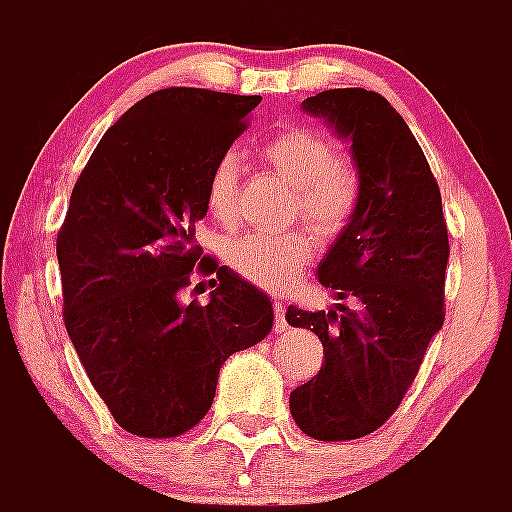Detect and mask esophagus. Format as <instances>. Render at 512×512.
I'll list each match as a JSON object with an SVG mask.
<instances>
[{"mask_svg":"<svg viewBox=\"0 0 512 512\" xmlns=\"http://www.w3.org/2000/svg\"><path fill=\"white\" fill-rule=\"evenodd\" d=\"M284 312H287V305L279 300H274V315H277V330L287 328V320H284Z\"/></svg>","mask_w":512,"mask_h":512,"instance_id":"obj_1","label":"esophagus"}]
</instances>
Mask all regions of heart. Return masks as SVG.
<instances>
[{
  "instance_id": "1",
  "label": "heart",
  "mask_w": 512,
  "mask_h": 512,
  "mask_svg": "<svg viewBox=\"0 0 512 512\" xmlns=\"http://www.w3.org/2000/svg\"><path fill=\"white\" fill-rule=\"evenodd\" d=\"M264 156L300 189L302 212L310 223L320 230H333L346 220L354 207L356 187L336 140L318 130L289 128L266 140ZM238 171V156L223 153L207 176V210L220 225H233L238 217ZM312 253L315 243L307 233H246L228 243L225 259L246 282L282 289L312 259Z\"/></svg>"
}]
</instances>
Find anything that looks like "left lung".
<instances>
[{"mask_svg":"<svg viewBox=\"0 0 512 512\" xmlns=\"http://www.w3.org/2000/svg\"><path fill=\"white\" fill-rule=\"evenodd\" d=\"M351 143L356 205L318 264L338 300L310 312L287 307V323L323 341V369L289 395L300 431L354 441L377 431L418 377L425 348L443 325L449 233L441 189L408 122L382 94L328 89L302 102Z\"/></svg>","mask_w":512,"mask_h":512,"instance_id":"1","label":"left lung"}]
</instances>
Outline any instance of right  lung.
I'll return each mask as SVG.
<instances>
[{
    "label": "right lung",
    "instance_id": "right-lung-1",
    "mask_svg": "<svg viewBox=\"0 0 512 512\" xmlns=\"http://www.w3.org/2000/svg\"><path fill=\"white\" fill-rule=\"evenodd\" d=\"M261 97L171 87L133 104L94 148L71 192L56 253L63 320L120 428L174 438L210 410L220 366L271 333L269 297L202 258L210 169ZM197 263L221 284L178 302Z\"/></svg>",
    "mask_w": 512,
    "mask_h": 512
}]
</instances>
